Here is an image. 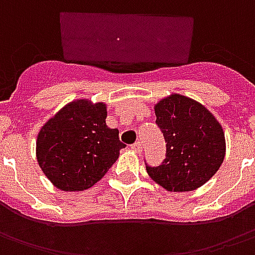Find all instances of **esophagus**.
I'll return each instance as SVG.
<instances>
[{
  "label": "esophagus",
  "mask_w": 255,
  "mask_h": 255,
  "mask_svg": "<svg viewBox=\"0 0 255 255\" xmlns=\"http://www.w3.org/2000/svg\"><path fill=\"white\" fill-rule=\"evenodd\" d=\"M131 149L134 150V152H137V153H140L141 149H142V146H141L140 141H137V142H134V144L131 145Z\"/></svg>",
  "instance_id": "esophagus-1"
}]
</instances>
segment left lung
<instances>
[{
	"label": "left lung",
	"mask_w": 255,
	"mask_h": 255,
	"mask_svg": "<svg viewBox=\"0 0 255 255\" xmlns=\"http://www.w3.org/2000/svg\"><path fill=\"white\" fill-rule=\"evenodd\" d=\"M156 124L166 140V159L146 166L148 175L168 191H193L215 175L226 156L222 125L205 106L179 94L155 105Z\"/></svg>",
	"instance_id": "1"
}]
</instances>
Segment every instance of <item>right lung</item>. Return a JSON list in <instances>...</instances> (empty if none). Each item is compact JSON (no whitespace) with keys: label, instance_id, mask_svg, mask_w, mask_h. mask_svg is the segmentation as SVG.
Listing matches in <instances>:
<instances>
[{"label":"right lung","instance_id":"obj_1","mask_svg":"<svg viewBox=\"0 0 255 255\" xmlns=\"http://www.w3.org/2000/svg\"><path fill=\"white\" fill-rule=\"evenodd\" d=\"M107 107L88 99L70 102L50 118L36 138L39 167L54 186L83 191L100 181L125 144L106 125Z\"/></svg>","mask_w":255,"mask_h":255}]
</instances>
